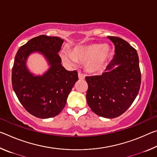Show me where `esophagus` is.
<instances>
[{
    "instance_id": "34e87169",
    "label": "esophagus",
    "mask_w": 157,
    "mask_h": 157,
    "mask_svg": "<svg viewBox=\"0 0 157 157\" xmlns=\"http://www.w3.org/2000/svg\"><path fill=\"white\" fill-rule=\"evenodd\" d=\"M78 78L79 79H84V74H82V73H78Z\"/></svg>"
}]
</instances>
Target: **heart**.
<instances>
[{
    "label": "heart",
    "instance_id": "b5f03b06",
    "mask_svg": "<svg viewBox=\"0 0 157 157\" xmlns=\"http://www.w3.org/2000/svg\"><path fill=\"white\" fill-rule=\"evenodd\" d=\"M110 54V48L107 44L91 43L81 46H76L71 52H61L63 61L74 64L77 61L85 62V69L89 73H96L104 71Z\"/></svg>",
    "mask_w": 157,
    "mask_h": 157
}]
</instances>
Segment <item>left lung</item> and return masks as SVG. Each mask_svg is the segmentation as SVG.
Returning <instances> with one entry per match:
<instances>
[{
  "label": "left lung",
  "mask_w": 157,
  "mask_h": 157,
  "mask_svg": "<svg viewBox=\"0 0 157 157\" xmlns=\"http://www.w3.org/2000/svg\"><path fill=\"white\" fill-rule=\"evenodd\" d=\"M115 46L113 59L101 75L87 76V103L101 117L113 118L125 112L139 94L141 75L136 50L124 39L108 36Z\"/></svg>",
  "instance_id": "left-lung-1"
}]
</instances>
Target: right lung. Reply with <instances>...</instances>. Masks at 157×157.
Wrapping results in <instances>:
<instances>
[{
	"label": "right lung",
	"instance_id": "right-lung-1",
	"mask_svg": "<svg viewBox=\"0 0 157 157\" xmlns=\"http://www.w3.org/2000/svg\"><path fill=\"white\" fill-rule=\"evenodd\" d=\"M63 43L59 37L40 35L20 47L15 56L12 71L13 89L25 110L37 118H49L58 115L78 80L76 71L66 70L61 63L58 52ZM35 52L43 54L51 66L42 76H34L26 67L27 57Z\"/></svg>",
	"mask_w": 157,
	"mask_h": 157
}]
</instances>
